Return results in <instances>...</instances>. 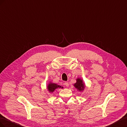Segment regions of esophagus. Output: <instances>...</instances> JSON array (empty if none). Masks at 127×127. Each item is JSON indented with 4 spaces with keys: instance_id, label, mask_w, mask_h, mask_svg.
<instances>
[{
    "instance_id": "1",
    "label": "esophagus",
    "mask_w": 127,
    "mask_h": 127,
    "mask_svg": "<svg viewBox=\"0 0 127 127\" xmlns=\"http://www.w3.org/2000/svg\"><path fill=\"white\" fill-rule=\"evenodd\" d=\"M64 85L66 87H68V86H69V84H68V82L66 81V82H64Z\"/></svg>"
}]
</instances>
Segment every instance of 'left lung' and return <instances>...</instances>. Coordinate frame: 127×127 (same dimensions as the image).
<instances>
[{"label": "left lung", "instance_id": "1", "mask_svg": "<svg viewBox=\"0 0 127 127\" xmlns=\"http://www.w3.org/2000/svg\"><path fill=\"white\" fill-rule=\"evenodd\" d=\"M74 86L79 91L84 90V89L85 88V85L83 83L82 80L80 78H78L77 79V82L74 84Z\"/></svg>", "mask_w": 127, "mask_h": 127}]
</instances>
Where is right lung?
Returning <instances> with one entry per match:
<instances>
[{"label": "right lung", "mask_w": 127, "mask_h": 127, "mask_svg": "<svg viewBox=\"0 0 127 127\" xmlns=\"http://www.w3.org/2000/svg\"><path fill=\"white\" fill-rule=\"evenodd\" d=\"M63 88V87H62L61 86H59V85H57V84H53V83H50V84H49V85H48V86H47V88H48V91L50 93H53L54 90H55L56 88Z\"/></svg>", "instance_id": "add662e5"}]
</instances>
